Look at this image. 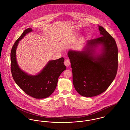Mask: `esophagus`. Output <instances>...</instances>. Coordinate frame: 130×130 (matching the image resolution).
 Wrapping results in <instances>:
<instances>
[{
  "mask_svg": "<svg viewBox=\"0 0 130 130\" xmlns=\"http://www.w3.org/2000/svg\"><path fill=\"white\" fill-rule=\"evenodd\" d=\"M70 61L69 60H66L64 61V64L66 67H69L70 65Z\"/></svg>",
  "mask_w": 130,
  "mask_h": 130,
  "instance_id": "1",
  "label": "esophagus"
}]
</instances>
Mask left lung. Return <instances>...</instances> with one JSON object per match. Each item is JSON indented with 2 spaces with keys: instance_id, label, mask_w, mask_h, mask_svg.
Masks as SVG:
<instances>
[{
  "instance_id": "left-lung-1",
  "label": "left lung",
  "mask_w": 130,
  "mask_h": 130,
  "mask_svg": "<svg viewBox=\"0 0 130 130\" xmlns=\"http://www.w3.org/2000/svg\"><path fill=\"white\" fill-rule=\"evenodd\" d=\"M99 29L101 37L87 41L82 51L70 50L68 53L74 88L83 96L93 97L105 92L117 73L116 41L103 27L99 26ZM99 46V53H96Z\"/></svg>"
}]
</instances>
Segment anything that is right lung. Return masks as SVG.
Returning a JSON list of instances; mask_svg holds the SVG:
<instances>
[{"label":"right lung","mask_w":130,"mask_h":130,"mask_svg":"<svg viewBox=\"0 0 130 130\" xmlns=\"http://www.w3.org/2000/svg\"><path fill=\"white\" fill-rule=\"evenodd\" d=\"M32 31L31 28L26 29L16 40L11 52V69L12 77L16 84L26 94L41 99L49 97L56 89L58 78L66 69L64 58L50 60L42 70L35 75L28 74L19 68L16 58V51L19 41Z\"/></svg>","instance_id":"1"}]
</instances>
